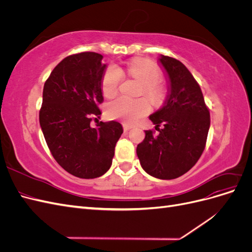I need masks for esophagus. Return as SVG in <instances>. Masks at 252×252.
<instances>
[{
	"mask_svg": "<svg viewBox=\"0 0 252 252\" xmlns=\"http://www.w3.org/2000/svg\"><path fill=\"white\" fill-rule=\"evenodd\" d=\"M123 129H124V131H125V132H127L128 130H130V129H131V126H130V125H128V124H123Z\"/></svg>",
	"mask_w": 252,
	"mask_h": 252,
	"instance_id": "1",
	"label": "esophagus"
}]
</instances>
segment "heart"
Listing matches in <instances>:
<instances>
[{"instance_id":"b5f03b06","label":"heart","mask_w":252,"mask_h":252,"mask_svg":"<svg viewBox=\"0 0 252 252\" xmlns=\"http://www.w3.org/2000/svg\"><path fill=\"white\" fill-rule=\"evenodd\" d=\"M125 71L129 77L142 83L141 94L152 104H158L163 97V90L159 87L161 71L156 64L145 59H135L128 63ZM123 80V70L116 65H110L105 70L101 87L106 97H112L117 94L120 84ZM150 110L149 104L144 98H128L119 96L106 105V114L110 119H119L127 124H132L140 118L147 114Z\"/></svg>"}]
</instances>
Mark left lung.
<instances>
[{
    "mask_svg": "<svg viewBox=\"0 0 252 252\" xmlns=\"http://www.w3.org/2000/svg\"><path fill=\"white\" fill-rule=\"evenodd\" d=\"M168 75V94L149 117L159 133L145 130L136 147L142 168L157 179L172 180L190 170L205 149L210 113L200 85L186 66L167 56L158 58ZM163 127L159 129L158 127Z\"/></svg>",
    "mask_w": 252,
    "mask_h": 252,
    "instance_id": "8db88e82",
    "label": "left lung"
}]
</instances>
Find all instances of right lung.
<instances>
[{
	"mask_svg": "<svg viewBox=\"0 0 252 252\" xmlns=\"http://www.w3.org/2000/svg\"><path fill=\"white\" fill-rule=\"evenodd\" d=\"M103 56L81 52L66 57L44 84L40 125L52 157L67 172L95 179L107 172L123 133L116 121L90 126L101 114Z\"/></svg>",
	"mask_w": 252,
	"mask_h": 252,
	"instance_id": "right-lung-1",
	"label": "right lung"
}]
</instances>
